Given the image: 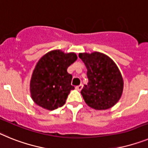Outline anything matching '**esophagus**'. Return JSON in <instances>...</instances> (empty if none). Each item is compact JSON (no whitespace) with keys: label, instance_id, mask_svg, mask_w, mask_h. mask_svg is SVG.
<instances>
[{"label":"esophagus","instance_id":"34e87169","mask_svg":"<svg viewBox=\"0 0 148 148\" xmlns=\"http://www.w3.org/2000/svg\"><path fill=\"white\" fill-rule=\"evenodd\" d=\"M82 88H83V85H82V84L79 85V86H77L75 87L76 89L78 90V91H80V90L82 89Z\"/></svg>","mask_w":148,"mask_h":148}]
</instances>
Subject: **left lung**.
Instances as JSON below:
<instances>
[{
	"label": "left lung",
	"mask_w": 148,
	"mask_h": 148,
	"mask_svg": "<svg viewBox=\"0 0 148 148\" xmlns=\"http://www.w3.org/2000/svg\"><path fill=\"white\" fill-rule=\"evenodd\" d=\"M79 57L87 69L88 85L81 90L85 102L97 110L112 107L119 101L124 89V80L115 62L100 52L80 53Z\"/></svg>",
	"instance_id": "8db88e82"
}]
</instances>
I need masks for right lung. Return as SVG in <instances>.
I'll use <instances>...</instances> for the list:
<instances>
[{"label":"right lung","mask_w":148,"mask_h":148,"mask_svg":"<svg viewBox=\"0 0 148 148\" xmlns=\"http://www.w3.org/2000/svg\"><path fill=\"white\" fill-rule=\"evenodd\" d=\"M75 53L53 50L38 61L33 71L29 90L33 101L47 110H54L65 104L71 90L72 75L67 69L77 60Z\"/></svg>","instance_id":"add662e5"}]
</instances>
